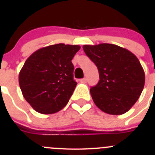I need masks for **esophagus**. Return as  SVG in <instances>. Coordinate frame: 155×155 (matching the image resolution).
<instances>
[{"mask_svg":"<svg viewBox=\"0 0 155 155\" xmlns=\"http://www.w3.org/2000/svg\"><path fill=\"white\" fill-rule=\"evenodd\" d=\"M79 82H83V83H85V82H87V79H86V78H83V79H79Z\"/></svg>","mask_w":155,"mask_h":155,"instance_id":"1","label":"esophagus"}]
</instances>
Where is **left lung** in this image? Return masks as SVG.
I'll return each instance as SVG.
<instances>
[{
	"label": "left lung",
	"instance_id": "1",
	"mask_svg": "<svg viewBox=\"0 0 155 155\" xmlns=\"http://www.w3.org/2000/svg\"><path fill=\"white\" fill-rule=\"evenodd\" d=\"M82 48L99 72V82L90 89L94 104L110 115L125 113L144 87L145 73L139 59L129 50L109 43Z\"/></svg>",
	"mask_w": 155,
	"mask_h": 155
}]
</instances>
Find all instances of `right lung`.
Listing matches in <instances>:
<instances>
[{
	"label": "right lung",
	"mask_w": 155,
	"mask_h": 155,
	"mask_svg": "<svg viewBox=\"0 0 155 155\" xmlns=\"http://www.w3.org/2000/svg\"><path fill=\"white\" fill-rule=\"evenodd\" d=\"M78 45H51L34 51L20 70L18 82L25 99L41 114H53L68 104L76 87L72 59Z\"/></svg>",
	"instance_id": "right-lung-1"
}]
</instances>
